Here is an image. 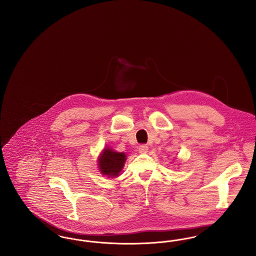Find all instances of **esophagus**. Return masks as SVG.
<instances>
[{
	"label": "esophagus",
	"instance_id": "esophagus-1",
	"mask_svg": "<svg viewBox=\"0 0 256 256\" xmlns=\"http://www.w3.org/2000/svg\"><path fill=\"white\" fill-rule=\"evenodd\" d=\"M138 148H139V152H140L141 154H146L148 148L146 144H142V145H140V146H139Z\"/></svg>",
	"mask_w": 256,
	"mask_h": 256
}]
</instances>
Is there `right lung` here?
<instances>
[{
    "label": "right lung",
    "instance_id": "obj_1",
    "mask_svg": "<svg viewBox=\"0 0 256 256\" xmlns=\"http://www.w3.org/2000/svg\"><path fill=\"white\" fill-rule=\"evenodd\" d=\"M126 156L122 152H116L110 148H106L98 159L100 170L108 176H118L122 170Z\"/></svg>",
    "mask_w": 256,
    "mask_h": 256
}]
</instances>
